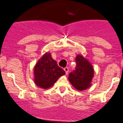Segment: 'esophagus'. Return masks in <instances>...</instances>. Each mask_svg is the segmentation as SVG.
<instances>
[{
	"instance_id": "34e87169",
	"label": "esophagus",
	"mask_w": 123,
	"mask_h": 123,
	"mask_svg": "<svg viewBox=\"0 0 123 123\" xmlns=\"http://www.w3.org/2000/svg\"><path fill=\"white\" fill-rule=\"evenodd\" d=\"M64 71H65V73H66V74H68V71H69V68H68V67H66V68H64Z\"/></svg>"
}]
</instances>
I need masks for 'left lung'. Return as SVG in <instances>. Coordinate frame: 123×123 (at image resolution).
Segmentation results:
<instances>
[{
  "mask_svg": "<svg viewBox=\"0 0 123 123\" xmlns=\"http://www.w3.org/2000/svg\"><path fill=\"white\" fill-rule=\"evenodd\" d=\"M76 62V69L73 72L69 73L68 80L76 90L85 91L92 86L94 74V68L89 61L82 55H77Z\"/></svg>",
  "mask_w": 123,
  "mask_h": 123,
  "instance_id": "1",
  "label": "left lung"
}]
</instances>
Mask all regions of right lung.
<instances>
[{"instance_id": "obj_1", "label": "right lung", "mask_w": 123, "mask_h": 123, "mask_svg": "<svg viewBox=\"0 0 123 123\" xmlns=\"http://www.w3.org/2000/svg\"><path fill=\"white\" fill-rule=\"evenodd\" d=\"M65 71L58 66L50 52H46L41 57L34 68V82L37 86L47 89L54 85Z\"/></svg>"}]
</instances>
